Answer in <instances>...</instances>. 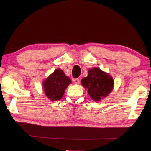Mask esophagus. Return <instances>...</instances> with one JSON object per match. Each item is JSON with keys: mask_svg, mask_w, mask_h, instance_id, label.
Here are the masks:
<instances>
[{"mask_svg": "<svg viewBox=\"0 0 151 151\" xmlns=\"http://www.w3.org/2000/svg\"><path fill=\"white\" fill-rule=\"evenodd\" d=\"M73 81H74V82H75V84H78L79 83H80V80H79V78H75V79H73Z\"/></svg>", "mask_w": 151, "mask_h": 151, "instance_id": "obj_1", "label": "esophagus"}]
</instances>
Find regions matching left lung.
<instances>
[{
	"mask_svg": "<svg viewBox=\"0 0 151 151\" xmlns=\"http://www.w3.org/2000/svg\"><path fill=\"white\" fill-rule=\"evenodd\" d=\"M81 83L88 89L89 95L94 101H101L110 93L114 87V80L106 73L99 68L90 69L88 75Z\"/></svg>",
	"mask_w": 151,
	"mask_h": 151,
	"instance_id": "obj_1",
	"label": "left lung"
}]
</instances>
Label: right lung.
Instances as JSON below:
<instances>
[{"mask_svg":"<svg viewBox=\"0 0 151 151\" xmlns=\"http://www.w3.org/2000/svg\"><path fill=\"white\" fill-rule=\"evenodd\" d=\"M70 82V78L65 75L63 70L56 69L43 82V86L46 96L52 101L60 100Z\"/></svg>","mask_w":151,"mask_h":151,"instance_id":"1","label":"right lung"}]
</instances>
